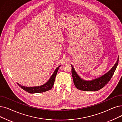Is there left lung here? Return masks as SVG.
<instances>
[{"label":"left lung","mask_w":122,"mask_h":122,"mask_svg":"<svg viewBox=\"0 0 122 122\" xmlns=\"http://www.w3.org/2000/svg\"><path fill=\"white\" fill-rule=\"evenodd\" d=\"M119 62V57L117 62L113 67L103 76L91 80H85L81 78L76 72L72 65V75L73 79L74 84L75 87L79 90L85 91H98L103 88L110 81L117 68Z\"/></svg>","instance_id":"obj_1"}]
</instances>
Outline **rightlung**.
<instances>
[{
	"mask_svg": "<svg viewBox=\"0 0 122 122\" xmlns=\"http://www.w3.org/2000/svg\"><path fill=\"white\" fill-rule=\"evenodd\" d=\"M60 65L56 68L54 72L53 73L52 76L49 79V80L47 81L46 83L42 85H41L40 86H35V87H26L24 86H22L21 85H20V84L17 83V84L22 89H23L25 91L31 94H34V93H42V92H44L47 91H49L50 90H51L53 86V85L54 84V81H55V79L56 76L57 75V72L58 71V69H59V68L60 67Z\"/></svg>",
	"mask_w": 122,
	"mask_h": 122,
	"instance_id": "1",
	"label": "right lung"
}]
</instances>
